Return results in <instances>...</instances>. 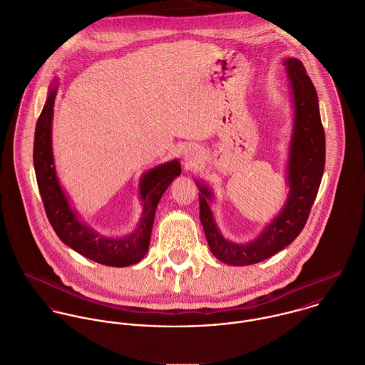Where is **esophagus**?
I'll return each instance as SVG.
<instances>
[{
	"mask_svg": "<svg viewBox=\"0 0 365 365\" xmlns=\"http://www.w3.org/2000/svg\"><path fill=\"white\" fill-rule=\"evenodd\" d=\"M195 159H196V150H195V149H189V150L185 152V160H186L187 163L195 162Z\"/></svg>",
	"mask_w": 365,
	"mask_h": 365,
	"instance_id": "1",
	"label": "esophagus"
}]
</instances>
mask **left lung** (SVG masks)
I'll return each mask as SVG.
<instances>
[{
	"label": "left lung",
	"mask_w": 365,
	"mask_h": 365,
	"mask_svg": "<svg viewBox=\"0 0 365 365\" xmlns=\"http://www.w3.org/2000/svg\"><path fill=\"white\" fill-rule=\"evenodd\" d=\"M284 65L291 80L294 118L288 160L289 193L282 212L254 241L235 244L220 234L209 207L213 193L206 185L197 182L200 189V221L207 244L212 254L228 265H252L289 245L307 221L324 172L326 140L316 88L299 59L289 58Z\"/></svg>",
	"instance_id": "1"
}]
</instances>
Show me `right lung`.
<instances>
[{
  "mask_svg": "<svg viewBox=\"0 0 365 365\" xmlns=\"http://www.w3.org/2000/svg\"><path fill=\"white\" fill-rule=\"evenodd\" d=\"M58 81L49 88L48 100L38 118L34 140V166L39 193L51 225L58 237L80 255L108 267H128L140 262L148 252L158 203L180 175L179 160H170L148 170L140 183L144 212L134 232L123 238L104 237L83 224L61 187L52 153V118Z\"/></svg>",
  "mask_w": 365,
  "mask_h": 365,
  "instance_id": "add662e5",
  "label": "right lung"
}]
</instances>
